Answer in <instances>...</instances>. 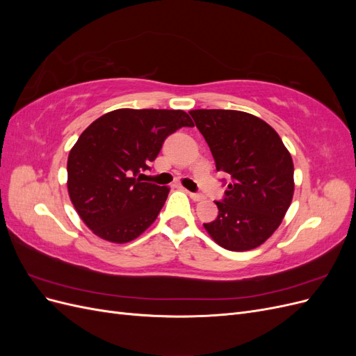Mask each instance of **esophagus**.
<instances>
[{"label":"esophagus","mask_w":356,"mask_h":356,"mask_svg":"<svg viewBox=\"0 0 356 356\" xmlns=\"http://www.w3.org/2000/svg\"><path fill=\"white\" fill-rule=\"evenodd\" d=\"M188 196L191 200H195V202H202L204 199L202 195H196V193H188Z\"/></svg>","instance_id":"obj_1"}]
</instances>
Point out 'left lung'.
Instances as JSON below:
<instances>
[{
    "instance_id": "1",
    "label": "left lung",
    "mask_w": 356,
    "mask_h": 356,
    "mask_svg": "<svg viewBox=\"0 0 356 356\" xmlns=\"http://www.w3.org/2000/svg\"><path fill=\"white\" fill-rule=\"evenodd\" d=\"M208 143L217 170L232 177L218 217L203 224L229 251L263 245L281 225L294 196V163L275 129L236 110L190 111Z\"/></svg>"
}]
</instances>
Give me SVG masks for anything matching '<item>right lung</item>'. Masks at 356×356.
<instances>
[{
    "label": "right lung",
    "instance_id": "1",
    "mask_svg": "<svg viewBox=\"0 0 356 356\" xmlns=\"http://www.w3.org/2000/svg\"><path fill=\"white\" fill-rule=\"evenodd\" d=\"M193 126L182 110L120 108L86 127L68 156V195L83 222L113 243H127L152 225L169 195L138 179L168 135Z\"/></svg>",
    "mask_w": 356,
    "mask_h": 356
}]
</instances>
